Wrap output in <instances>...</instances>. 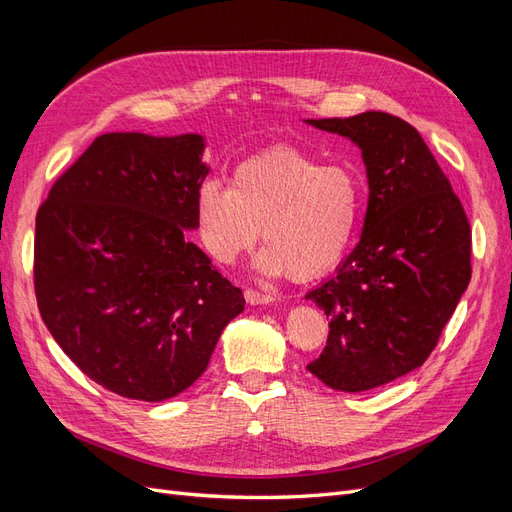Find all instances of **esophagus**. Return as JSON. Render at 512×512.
<instances>
[{
    "label": "esophagus",
    "instance_id": "1",
    "mask_svg": "<svg viewBox=\"0 0 512 512\" xmlns=\"http://www.w3.org/2000/svg\"><path fill=\"white\" fill-rule=\"evenodd\" d=\"M245 301L250 303V305H267V303L275 301V297H273V294H269V292H258L254 288H247L245 290Z\"/></svg>",
    "mask_w": 512,
    "mask_h": 512
}]
</instances>
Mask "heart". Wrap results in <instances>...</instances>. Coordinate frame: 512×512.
Here are the masks:
<instances>
[{
    "label": "heart",
    "mask_w": 512,
    "mask_h": 512,
    "mask_svg": "<svg viewBox=\"0 0 512 512\" xmlns=\"http://www.w3.org/2000/svg\"><path fill=\"white\" fill-rule=\"evenodd\" d=\"M359 218V181L346 166L318 164L294 147L243 160L228 188L205 181L194 200L200 243L220 265L252 250L260 228L262 273L309 280L344 256Z\"/></svg>",
    "instance_id": "1"
}]
</instances>
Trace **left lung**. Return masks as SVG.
<instances>
[{
    "label": "left lung",
    "mask_w": 512,
    "mask_h": 512,
    "mask_svg": "<svg viewBox=\"0 0 512 512\" xmlns=\"http://www.w3.org/2000/svg\"><path fill=\"white\" fill-rule=\"evenodd\" d=\"M361 149L369 200L361 241L331 280L309 290L329 318L312 374L361 393L421 367L472 277V230L457 194L408 121L367 111L307 119Z\"/></svg>",
    "instance_id": "1"
}]
</instances>
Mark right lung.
Here are the masks:
<instances>
[{
    "label": "right lung",
    "instance_id": "add662e5",
    "mask_svg": "<svg viewBox=\"0 0 512 512\" xmlns=\"http://www.w3.org/2000/svg\"><path fill=\"white\" fill-rule=\"evenodd\" d=\"M200 134L98 136L36 215L40 316L106 391L164 401L209 365L245 299L188 241L209 168Z\"/></svg>",
    "mask_w": 512,
    "mask_h": 512
}]
</instances>
